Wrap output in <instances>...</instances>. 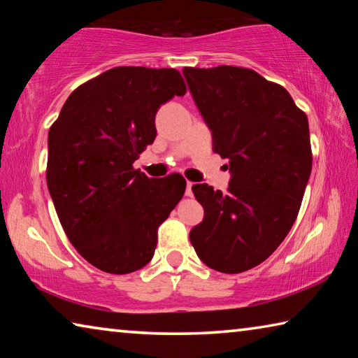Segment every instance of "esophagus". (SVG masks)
I'll return each mask as SVG.
<instances>
[{"label":"esophagus","mask_w":358,"mask_h":358,"mask_svg":"<svg viewBox=\"0 0 358 358\" xmlns=\"http://www.w3.org/2000/svg\"><path fill=\"white\" fill-rule=\"evenodd\" d=\"M192 185L194 183H191V181H187V183H186V191H185V196L186 197H191L192 196Z\"/></svg>","instance_id":"34e87169"}]
</instances>
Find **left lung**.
<instances>
[{
    "instance_id": "left-lung-1",
    "label": "left lung",
    "mask_w": 358,
    "mask_h": 358,
    "mask_svg": "<svg viewBox=\"0 0 358 358\" xmlns=\"http://www.w3.org/2000/svg\"><path fill=\"white\" fill-rule=\"evenodd\" d=\"M183 74L230 172L224 196L205 183L192 186L205 216L189 240L210 268L241 273L273 254L299 215L313 167L308 118L286 88L252 69Z\"/></svg>"
}]
</instances>
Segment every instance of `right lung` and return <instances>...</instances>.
Returning a JSON list of instances; mask_svg holds the SVG:
<instances>
[{
  "mask_svg": "<svg viewBox=\"0 0 358 358\" xmlns=\"http://www.w3.org/2000/svg\"><path fill=\"white\" fill-rule=\"evenodd\" d=\"M186 85L175 69L120 66L71 93L48 131L47 186L78 254L113 275L147 265L157 227L183 197L178 173L132 167L156 137L155 117Z\"/></svg>",
  "mask_w": 358,
  "mask_h": 358,
  "instance_id": "1",
  "label": "right lung"
}]
</instances>
